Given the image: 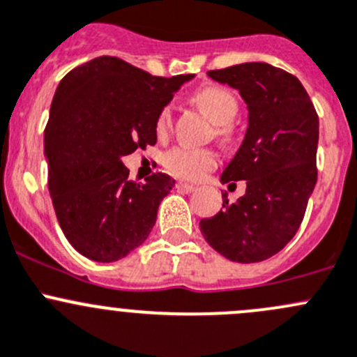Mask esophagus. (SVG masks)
<instances>
[{
  "instance_id": "obj_1",
  "label": "esophagus",
  "mask_w": 357,
  "mask_h": 357,
  "mask_svg": "<svg viewBox=\"0 0 357 357\" xmlns=\"http://www.w3.org/2000/svg\"><path fill=\"white\" fill-rule=\"evenodd\" d=\"M176 188L179 190V192H185V193H193L197 190V186L190 185V183H185V181H179L178 185H176Z\"/></svg>"
}]
</instances>
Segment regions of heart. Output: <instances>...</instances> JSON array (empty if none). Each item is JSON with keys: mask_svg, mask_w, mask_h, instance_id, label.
Returning <instances> with one entry per match:
<instances>
[{"mask_svg": "<svg viewBox=\"0 0 357 357\" xmlns=\"http://www.w3.org/2000/svg\"><path fill=\"white\" fill-rule=\"evenodd\" d=\"M193 102L200 107V110L218 126L215 135L221 142H229L233 136L231 122L238 114V102L231 91L219 86H207L200 89L193 96ZM172 128V110L171 107H164L157 115L155 129L160 136L167 135ZM162 164L171 174L183 179H199L207 171L215 167V155L211 150L186 149L176 146L169 150L162 158Z\"/></svg>", "mask_w": 357, "mask_h": 357, "instance_id": "heart-1", "label": "heart"}]
</instances>
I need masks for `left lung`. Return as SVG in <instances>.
I'll return each mask as SVG.
<instances>
[{
	"label": "left lung",
	"instance_id": "left-lung-1",
	"mask_svg": "<svg viewBox=\"0 0 357 357\" xmlns=\"http://www.w3.org/2000/svg\"><path fill=\"white\" fill-rule=\"evenodd\" d=\"M207 75L238 89L248 110L243 142L221 183L247 181L245 195L202 219L207 243L233 262H261L294 238L318 179L319 121L295 75L264 62L240 63ZM235 185V183H231Z\"/></svg>",
	"mask_w": 357,
	"mask_h": 357
}]
</instances>
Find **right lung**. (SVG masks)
I'll list each match as a JSON object with an SVG mask.
<instances>
[{
  "label": "right lung",
  "mask_w": 357,
  "mask_h": 357,
  "mask_svg": "<svg viewBox=\"0 0 357 357\" xmlns=\"http://www.w3.org/2000/svg\"><path fill=\"white\" fill-rule=\"evenodd\" d=\"M195 74L157 77L115 56H98L60 81L45 129L48 190L68 243L114 262L149 238L174 179H129L122 157L157 143V115Z\"/></svg>",
  "instance_id": "1"
}]
</instances>
